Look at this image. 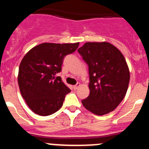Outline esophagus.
Segmentation results:
<instances>
[{"instance_id": "1", "label": "esophagus", "mask_w": 149, "mask_h": 149, "mask_svg": "<svg viewBox=\"0 0 149 149\" xmlns=\"http://www.w3.org/2000/svg\"><path fill=\"white\" fill-rule=\"evenodd\" d=\"M79 86H80V83H77L76 85H73V89H74V90H77V89L79 88Z\"/></svg>"}]
</instances>
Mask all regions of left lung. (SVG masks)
I'll use <instances>...</instances> for the list:
<instances>
[{"instance_id": "1", "label": "left lung", "mask_w": 149, "mask_h": 149, "mask_svg": "<svg viewBox=\"0 0 149 149\" xmlns=\"http://www.w3.org/2000/svg\"><path fill=\"white\" fill-rule=\"evenodd\" d=\"M78 52L88 66L90 80V94L82 100V105L97 116L112 112L128 88L130 71L125 57L108 42H85Z\"/></svg>"}]
</instances>
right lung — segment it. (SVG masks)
Returning <instances> with one entry per match:
<instances>
[{"label":"right lung","instance_id":"right-lung-1","mask_svg":"<svg viewBox=\"0 0 149 149\" xmlns=\"http://www.w3.org/2000/svg\"><path fill=\"white\" fill-rule=\"evenodd\" d=\"M79 42H44L32 48L21 61L18 83L21 94L34 113L46 116L59 110L70 89L60 76L64 57L74 52Z\"/></svg>","mask_w":149,"mask_h":149}]
</instances>
